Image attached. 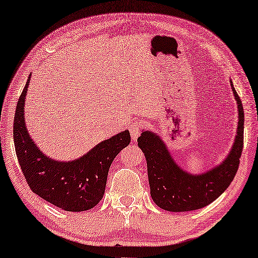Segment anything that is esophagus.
<instances>
[{"instance_id": "esophagus-1", "label": "esophagus", "mask_w": 258, "mask_h": 258, "mask_svg": "<svg viewBox=\"0 0 258 258\" xmlns=\"http://www.w3.org/2000/svg\"><path fill=\"white\" fill-rule=\"evenodd\" d=\"M142 128H143V124L140 122H134L130 125L129 130H130L131 139L137 140V138L140 136V133H142Z\"/></svg>"}]
</instances>
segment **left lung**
<instances>
[{"instance_id":"left-lung-1","label":"left lung","mask_w":258,"mask_h":258,"mask_svg":"<svg viewBox=\"0 0 258 258\" xmlns=\"http://www.w3.org/2000/svg\"><path fill=\"white\" fill-rule=\"evenodd\" d=\"M230 85L238 108L237 134L229 154L213 168L201 174L184 171L157 134L144 130L140 135L138 147L147 160L150 196L159 208L172 212L198 210L219 198L234 179L244 146V109L232 82Z\"/></svg>"}]
</instances>
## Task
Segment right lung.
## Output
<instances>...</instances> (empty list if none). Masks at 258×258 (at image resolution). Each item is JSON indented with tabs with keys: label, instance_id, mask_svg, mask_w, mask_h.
Segmentation results:
<instances>
[{
	"label": "right lung",
	"instance_id": "right-lung-1",
	"mask_svg": "<svg viewBox=\"0 0 258 258\" xmlns=\"http://www.w3.org/2000/svg\"><path fill=\"white\" fill-rule=\"evenodd\" d=\"M30 80L29 75L13 123L14 147L23 176L33 193L62 210L80 212L94 208L103 198L111 164L130 143L129 131L103 140L77 159L62 162L50 158L33 142L24 121Z\"/></svg>",
	"mask_w": 258,
	"mask_h": 258
}]
</instances>
